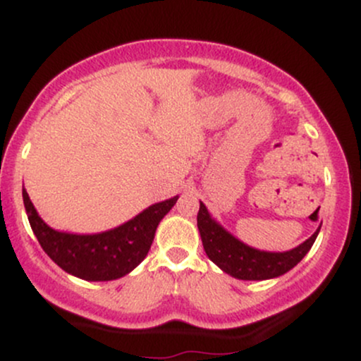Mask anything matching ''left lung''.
Here are the masks:
<instances>
[{"instance_id": "left-lung-1", "label": "left lung", "mask_w": 361, "mask_h": 361, "mask_svg": "<svg viewBox=\"0 0 361 361\" xmlns=\"http://www.w3.org/2000/svg\"><path fill=\"white\" fill-rule=\"evenodd\" d=\"M197 226L207 256L222 271L239 280H270L290 271L307 255L321 231L319 226L309 239L290 251H261L239 241L229 231L224 229L221 224L212 219L202 202L197 215Z\"/></svg>"}]
</instances>
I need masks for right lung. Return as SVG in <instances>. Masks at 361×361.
<instances>
[{"label": "right lung", "instance_id": "obj_1", "mask_svg": "<svg viewBox=\"0 0 361 361\" xmlns=\"http://www.w3.org/2000/svg\"><path fill=\"white\" fill-rule=\"evenodd\" d=\"M22 193L28 222L49 258L69 275L88 281L117 280L134 270L151 250L159 222L178 200L176 195L147 207L128 222L105 233L69 234L49 227L37 214L27 190L23 188Z\"/></svg>", "mask_w": 361, "mask_h": 361}]
</instances>
